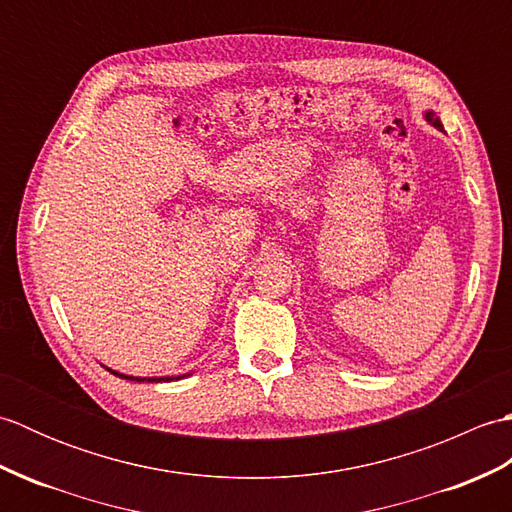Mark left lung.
I'll list each match as a JSON object with an SVG mask.
<instances>
[{
    "label": "left lung",
    "instance_id": "obj_1",
    "mask_svg": "<svg viewBox=\"0 0 512 512\" xmlns=\"http://www.w3.org/2000/svg\"><path fill=\"white\" fill-rule=\"evenodd\" d=\"M424 118H427V123H431L436 129H442V123H440V118L436 116V112H427V114H424Z\"/></svg>",
    "mask_w": 512,
    "mask_h": 512
}]
</instances>
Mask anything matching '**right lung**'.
<instances>
[{
  "instance_id": "obj_1",
  "label": "right lung",
  "mask_w": 512,
  "mask_h": 512,
  "mask_svg": "<svg viewBox=\"0 0 512 512\" xmlns=\"http://www.w3.org/2000/svg\"><path fill=\"white\" fill-rule=\"evenodd\" d=\"M107 372H112V374H116V376H121V378H127V380H138V383H160V380H173V376H160V378H136V376H127V374H118V372H114V369H110L107 367ZM176 378H180V376H176Z\"/></svg>"
}]
</instances>
